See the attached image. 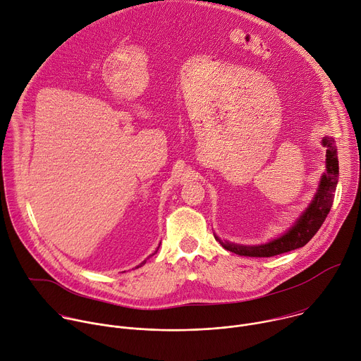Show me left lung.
Instances as JSON below:
<instances>
[{
    "label": "left lung",
    "instance_id": "obj_1",
    "mask_svg": "<svg viewBox=\"0 0 361 361\" xmlns=\"http://www.w3.org/2000/svg\"><path fill=\"white\" fill-rule=\"evenodd\" d=\"M323 145L326 147V173L319 182V188L314 196V201L305 209V212L300 216L295 225L284 233L281 238L274 239V241L258 245V247H243V245H233L229 243H222L218 236L216 241L226 250L233 254L241 257H274L284 254L297 248L304 247L310 239L317 233L319 226L326 221L333 201H334V192L338 182V159H337V147L333 137H324Z\"/></svg>",
    "mask_w": 361,
    "mask_h": 361
}]
</instances>
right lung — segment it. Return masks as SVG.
<instances>
[{
	"mask_svg": "<svg viewBox=\"0 0 361 361\" xmlns=\"http://www.w3.org/2000/svg\"><path fill=\"white\" fill-rule=\"evenodd\" d=\"M159 247H160V245H159ZM157 250H159V248H157ZM156 252H157V251H156ZM145 262H146V261H143V262H142V264H140V265H139V267H142V265H143V264H145Z\"/></svg>",
	"mask_w": 361,
	"mask_h": 361,
	"instance_id": "1",
	"label": "right lung"
}]
</instances>
